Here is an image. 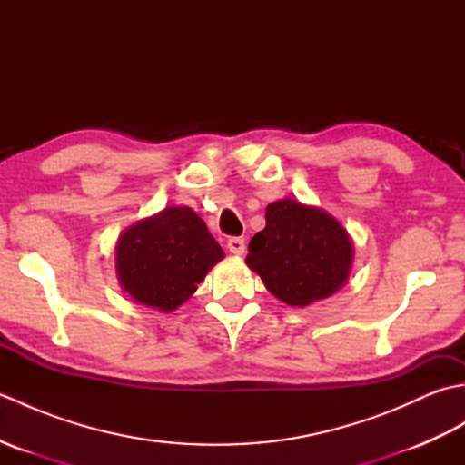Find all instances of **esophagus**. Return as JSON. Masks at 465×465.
<instances>
[{
  "label": "esophagus",
  "instance_id": "1",
  "mask_svg": "<svg viewBox=\"0 0 465 465\" xmlns=\"http://www.w3.org/2000/svg\"><path fill=\"white\" fill-rule=\"evenodd\" d=\"M227 250H230V253H233V255H243V252H245L243 238H230V240H227Z\"/></svg>",
  "mask_w": 465,
  "mask_h": 465
}]
</instances>
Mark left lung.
Wrapping results in <instances>:
<instances>
[{
  "mask_svg": "<svg viewBox=\"0 0 465 465\" xmlns=\"http://www.w3.org/2000/svg\"><path fill=\"white\" fill-rule=\"evenodd\" d=\"M245 263L265 288L288 305L303 308L345 283L353 248L338 220L318 207L280 200L265 210V227L250 242Z\"/></svg>",
  "mask_w": 465,
  "mask_h": 465,
  "instance_id": "1",
  "label": "left lung"
}]
</instances>
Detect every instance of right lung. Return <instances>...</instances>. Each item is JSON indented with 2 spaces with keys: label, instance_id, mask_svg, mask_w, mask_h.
<instances>
[{
  "label": "right lung",
  "instance_id": "right-lung-1",
  "mask_svg": "<svg viewBox=\"0 0 465 465\" xmlns=\"http://www.w3.org/2000/svg\"><path fill=\"white\" fill-rule=\"evenodd\" d=\"M223 258L202 217L190 207H165L135 223L115 248L122 288L135 302L162 312L182 305Z\"/></svg>",
  "mask_w": 465,
  "mask_h": 465
}]
</instances>
